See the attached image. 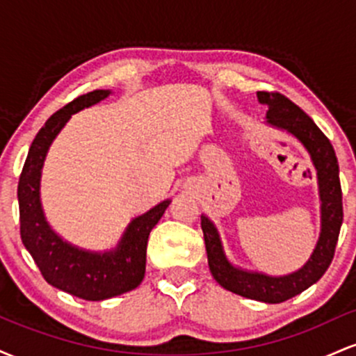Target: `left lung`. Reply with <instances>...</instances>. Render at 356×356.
I'll use <instances>...</instances> for the list:
<instances>
[{
  "label": "left lung",
  "mask_w": 356,
  "mask_h": 356,
  "mask_svg": "<svg viewBox=\"0 0 356 356\" xmlns=\"http://www.w3.org/2000/svg\"><path fill=\"white\" fill-rule=\"evenodd\" d=\"M257 99L269 107L266 115L269 124L281 127L300 138L316 167L321 197V234L316 249L312 259L293 275L273 277L259 273H246L231 266L222 252L218 231L206 216L201 218V227L209 269L222 288L249 300L283 303L316 283L332 264L343 222L340 169L330 138L298 105L277 92H257Z\"/></svg>",
  "instance_id": "8db88e82"
}]
</instances>
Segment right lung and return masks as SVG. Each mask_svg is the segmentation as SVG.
<instances>
[{"instance_id":"1","label":"right lung","mask_w":356,"mask_h":356,"mask_svg":"<svg viewBox=\"0 0 356 356\" xmlns=\"http://www.w3.org/2000/svg\"><path fill=\"white\" fill-rule=\"evenodd\" d=\"M108 90H93L76 97L48 118L36 134L18 182L19 234L42 276L55 288L87 301H100L132 291L145 275V252L150 231L170 201L161 202L134 219L115 251L105 254L80 251L63 243L44 220L40 202V175L48 147L72 113L97 104Z\"/></svg>"}]
</instances>
